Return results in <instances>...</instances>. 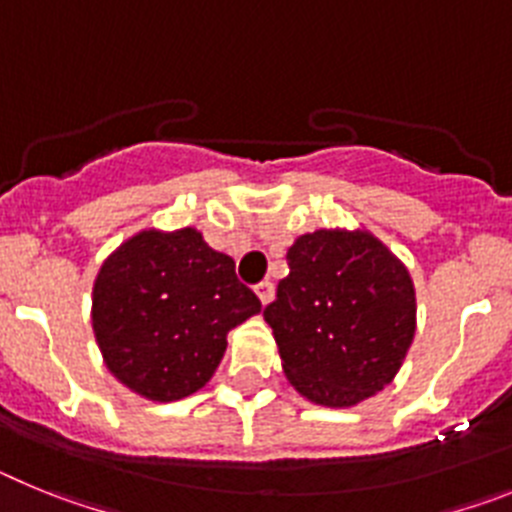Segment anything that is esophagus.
<instances>
[{
	"instance_id": "34e87169",
	"label": "esophagus",
	"mask_w": 512,
	"mask_h": 512,
	"mask_svg": "<svg viewBox=\"0 0 512 512\" xmlns=\"http://www.w3.org/2000/svg\"><path fill=\"white\" fill-rule=\"evenodd\" d=\"M255 293L260 296L262 304H270V301H273V296H275V286L270 281H260L255 286Z\"/></svg>"
}]
</instances>
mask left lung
<instances>
[{
    "label": "left lung",
    "instance_id": "left-lung-1",
    "mask_svg": "<svg viewBox=\"0 0 512 512\" xmlns=\"http://www.w3.org/2000/svg\"><path fill=\"white\" fill-rule=\"evenodd\" d=\"M262 317L288 381L311 402L353 407L391 384L415 337V288L368 231L304 234Z\"/></svg>",
    "mask_w": 512,
    "mask_h": 512
}]
</instances>
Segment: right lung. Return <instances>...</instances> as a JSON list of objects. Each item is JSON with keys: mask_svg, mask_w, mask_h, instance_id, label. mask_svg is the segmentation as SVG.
Here are the masks:
<instances>
[{"mask_svg": "<svg viewBox=\"0 0 512 512\" xmlns=\"http://www.w3.org/2000/svg\"><path fill=\"white\" fill-rule=\"evenodd\" d=\"M262 309L195 229L141 231L102 262L92 330L105 366L154 402L188 397L219 368L226 335Z\"/></svg>", "mask_w": 512, "mask_h": 512, "instance_id": "obj_1", "label": "right lung"}]
</instances>
